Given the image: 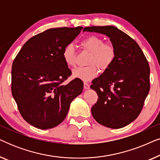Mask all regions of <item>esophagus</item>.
Instances as JSON below:
<instances>
[{
	"label": "esophagus",
	"mask_w": 160,
	"mask_h": 160,
	"mask_svg": "<svg viewBox=\"0 0 160 160\" xmlns=\"http://www.w3.org/2000/svg\"><path fill=\"white\" fill-rule=\"evenodd\" d=\"M84 88L85 89H89V84H88V83H87V82H84Z\"/></svg>",
	"instance_id": "34e87169"
}]
</instances>
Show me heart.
Wrapping results in <instances>:
<instances>
[{
    "instance_id": "heart-1",
    "label": "heart",
    "mask_w": 160,
    "mask_h": 160,
    "mask_svg": "<svg viewBox=\"0 0 160 160\" xmlns=\"http://www.w3.org/2000/svg\"><path fill=\"white\" fill-rule=\"evenodd\" d=\"M81 46L90 52L87 67L78 68L73 71V76L84 82H89L98 76V68L102 71L108 69L116 58V49L111 43H105L102 38L96 36L87 37L81 42ZM62 58L68 66L74 67L76 64V51L74 46L69 43L62 50Z\"/></svg>"
}]
</instances>
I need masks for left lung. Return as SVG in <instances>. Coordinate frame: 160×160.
<instances>
[{"instance_id": "8db88e82", "label": "left lung", "mask_w": 160, "mask_h": 160, "mask_svg": "<svg viewBox=\"0 0 160 160\" xmlns=\"http://www.w3.org/2000/svg\"><path fill=\"white\" fill-rule=\"evenodd\" d=\"M84 31L106 35L116 49L112 65L92 82L98 95L92 114L107 128H124L138 117L149 92L148 61L135 41L114 26L86 27Z\"/></svg>"}]
</instances>
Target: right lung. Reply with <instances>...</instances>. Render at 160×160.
<instances>
[{"label": "right lung", "mask_w": 160, "mask_h": 160, "mask_svg": "<svg viewBox=\"0 0 160 160\" xmlns=\"http://www.w3.org/2000/svg\"><path fill=\"white\" fill-rule=\"evenodd\" d=\"M82 27L51 28L30 38L12 64V93L22 117L35 128L47 130L60 124L84 83L71 75L62 50Z\"/></svg>", "instance_id": "obj_1"}]
</instances>
